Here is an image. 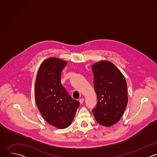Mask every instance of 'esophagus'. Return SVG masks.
Segmentation results:
<instances>
[{
    "label": "esophagus",
    "instance_id": "obj_1",
    "mask_svg": "<svg viewBox=\"0 0 157 157\" xmlns=\"http://www.w3.org/2000/svg\"><path fill=\"white\" fill-rule=\"evenodd\" d=\"M79 101L80 104H82L83 102H84V99H83V98H81V99H79Z\"/></svg>",
    "mask_w": 157,
    "mask_h": 157
}]
</instances>
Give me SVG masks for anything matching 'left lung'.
Here are the masks:
<instances>
[{
	"label": "left lung",
	"mask_w": 157,
	"mask_h": 157,
	"mask_svg": "<svg viewBox=\"0 0 157 157\" xmlns=\"http://www.w3.org/2000/svg\"><path fill=\"white\" fill-rule=\"evenodd\" d=\"M92 71L98 99L93 113L99 124L109 127L120 120L127 106V82L122 73L109 61L94 64Z\"/></svg>",
	"instance_id": "1"
}]
</instances>
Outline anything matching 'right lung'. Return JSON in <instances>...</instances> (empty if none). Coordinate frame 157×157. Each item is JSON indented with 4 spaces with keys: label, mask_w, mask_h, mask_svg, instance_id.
Returning a JSON list of instances; mask_svg holds the SVG:
<instances>
[{
    "label": "right lung",
    "mask_w": 157,
    "mask_h": 157,
    "mask_svg": "<svg viewBox=\"0 0 157 157\" xmlns=\"http://www.w3.org/2000/svg\"><path fill=\"white\" fill-rule=\"evenodd\" d=\"M67 62L50 58L41 64L35 82V100L43 118L58 128L71 123L79 102L73 99L61 84V75Z\"/></svg>",
    "instance_id": "add662e5"
}]
</instances>
